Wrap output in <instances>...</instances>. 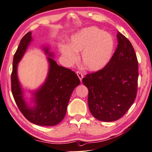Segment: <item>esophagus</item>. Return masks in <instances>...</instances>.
Returning <instances> with one entry per match:
<instances>
[{
  "instance_id": "esophagus-1",
  "label": "esophagus",
  "mask_w": 152,
  "mask_h": 152,
  "mask_svg": "<svg viewBox=\"0 0 152 152\" xmlns=\"http://www.w3.org/2000/svg\"><path fill=\"white\" fill-rule=\"evenodd\" d=\"M76 74H77V75H78L79 79H80V80L82 81V80H83V76H84L83 73H82V72H80V71H77L76 72Z\"/></svg>"
}]
</instances>
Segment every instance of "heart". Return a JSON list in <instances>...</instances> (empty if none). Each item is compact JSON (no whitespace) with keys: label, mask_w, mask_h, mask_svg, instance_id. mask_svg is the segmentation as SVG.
<instances>
[{"label":"heart","mask_w":152,"mask_h":152,"mask_svg":"<svg viewBox=\"0 0 152 152\" xmlns=\"http://www.w3.org/2000/svg\"><path fill=\"white\" fill-rule=\"evenodd\" d=\"M115 40L112 35L102 29L92 26L83 29L71 38L69 47H61L62 55L69 64L77 60L76 53H82V62L89 71L104 68L112 58Z\"/></svg>","instance_id":"b5f03b06"}]
</instances>
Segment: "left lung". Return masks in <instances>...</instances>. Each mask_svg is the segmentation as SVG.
Wrapping results in <instances>:
<instances>
[{
    "label": "left lung",
    "instance_id": "1",
    "mask_svg": "<svg viewBox=\"0 0 152 152\" xmlns=\"http://www.w3.org/2000/svg\"><path fill=\"white\" fill-rule=\"evenodd\" d=\"M117 38L118 44L107 66L83 78L88 90L90 112L103 122L115 121L123 116L137 93L138 61L134 48L120 32Z\"/></svg>",
    "mask_w": 152,
    "mask_h": 152
}]
</instances>
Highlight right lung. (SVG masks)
Returning a JSON list of instances; mask_svg holds the SVG:
<instances>
[{
  "label": "right lung",
  "instance_id": "1",
  "mask_svg": "<svg viewBox=\"0 0 152 152\" xmlns=\"http://www.w3.org/2000/svg\"><path fill=\"white\" fill-rule=\"evenodd\" d=\"M32 33L28 32L21 38L13 57V69L11 76V91L17 105L24 117L33 124L40 126H54L66 115L67 106L74 89L80 85V80L72 69L58 66L50 57L49 71L45 83L35 93L34 107H29L23 98V93L19 83L17 68L28 45L32 41ZM45 51L49 56L52 53L46 48Z\"/></svg>",
  "mask_w": 152,
  "mask_h": 152
}]
</instances>
